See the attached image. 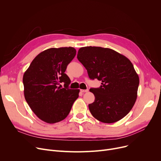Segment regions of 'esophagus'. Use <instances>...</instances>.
I'll return each mask as SVG.
<instances>
[{
  "instance_id": "obj_1",
  "label": "esophagus",
  "mask_w": 161,
  "mask_h": 161,
  "mask_svg": "<svg viewBox=\"0 0 161 161\" xmlns=\"http://www.w3.org/2000/svg\"><path fill=\"white\" fill-rule=\"evenodd\" d=\"M81 91L82 92H87L89 91V89H81Z\"/></svg>"
}]
</instances>
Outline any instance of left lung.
I'll return each instance as SVG.
<instances>
[{
  "label": "left lung",
  "instance_id": "1",
  "mask_svg": "<svg viewBox=\"0 0 161 161\" xmlns=\"http://www.w3.org/2000/svg\"><path fill=\"white\" fill-rule=\"evenodd\" d=\"M79 61L87 70L91 80L102 81L100 87L91 88L93 103L91 114L101 122L112 123L127 115L137 98L139 77L129 58L115 51L101 47H81Z\"/></svg>",
  "mask_w": 161,
  "mask_h": 161
}]
</instances>
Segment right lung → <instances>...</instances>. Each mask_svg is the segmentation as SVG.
<instances>
[{"label": "right lung", "instance_id": "obj_1", "mask_svg": "<svg viewBox=\"0 0 161 161\" xmlns=\"http://www.w3.org/2000/svg\"><path fill=\"white\" fill-rule=\"evenodd\" d=\"M75 54L72 47L47 49L33 59L24 73L25 100L36 116L47 123L65 119L79 97L80 90L69 88L71 81L64 73Z\"/></svg>", "mask_w": 161, "mask_h": 161}]
</instances>
